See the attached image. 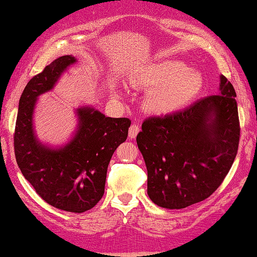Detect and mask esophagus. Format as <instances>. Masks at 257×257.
Returning a JSON list of instances; mask_svg holds the SVG:
<instances>
[{"label":"esophagus","instance_id":"34e87169","mask_svg":"<svg viewBox=\"0 0 257 257\" xmlns=\"http://www.w3.org/2000/svg\"><path fill=\"white\" fill-rule=\"evenodd\" d=\"M139 131H140L139 125L132 124L131 126H130V130H128V137L131 139H135L136 137H137V135H138V133H139Z\"/></svg>","mask_w":257,"mask_h":257}]
</instances>
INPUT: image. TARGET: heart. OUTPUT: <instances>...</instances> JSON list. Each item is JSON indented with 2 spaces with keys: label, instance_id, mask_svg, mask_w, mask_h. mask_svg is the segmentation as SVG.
Wrapping results in <instances>:
<instances>
[{
  "label": "heart",
  "instance_id": "b5f03b06",
  "mask_svg": "<svg viewBox=\"0 0 257 257\" xmlns=\"http://www.w3.org/2000/svg\"><path fill=\"white\" fill-rule=\"evenodd\" d=\"M133 84L150 89L145 98L147 111L168 113L185 106L199 93L202 77L182 62L166 59L142 70Z\"/></svg>",
  "mask_w": 257,
  "mask_h": 257
}]
</instances>
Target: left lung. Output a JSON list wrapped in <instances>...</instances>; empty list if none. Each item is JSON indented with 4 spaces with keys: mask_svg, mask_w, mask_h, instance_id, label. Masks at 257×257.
<instances>
[{
    "mask_svg": "<svg viewBox=\"0 0 257 257\" xmlns=\"http://www.w3.org/2000/svg\"><path fill=\"white\" fill-rule=\"evenodd\" d=\"M220 93L185 110L147 118L137 136L147 168V194L156 205L180 209L219 188L240 142L234 86L220 77Z\"/></svg>",
    "mask_w": 257,
    "mask_h": 257,
    "instance_id": "1",
    "label": "left lung"
}]
</instances>
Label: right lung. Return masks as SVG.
<instances>
[{
	"label": "right lung",
	"instance_id": "1",
	"mask_svg": "<svg viewBox=\"0 0 257 257\" xmlns=\"http://www.w3.org/2000/svg\"><path fill=\"white\" fill-rule=\"evenodd\" d=\"M76 58L66 55L55 59L34 76L24 87L17 112L14 149L23 177L45 202L56 208L83 213L94 207L105 189L112 154L128 135V118L105 117L85 106L77 110L78 128L62 149H50L38 142L33 114L40 94L50 91Z\"/></svg>",
	"mask_w": 257,
	"mask_h": 257
}]
</instances>
